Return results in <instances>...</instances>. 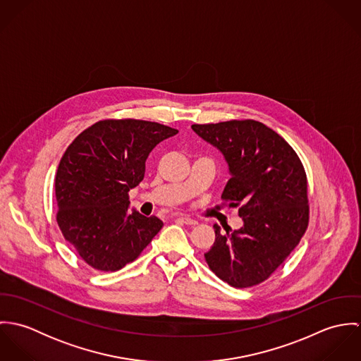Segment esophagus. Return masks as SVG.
Returning a JSON list of instances; mask_svg holds the SVG:
<instances>
[{"label": "esophagus", "mask_w": 361, "mask_h": 361, "mask_svg": "<svg viewBox=\"0 0 361 361\" xmlns=\"http://www.w3.org/2000/svg\"><path fill=\"white\" fill-rule=\"evenodd\" d=\"M178 219L182 221V222L186 224V225H196V224H197V221L193 219V218H190V216H179Z\"/></svg>", "instance_id": "1"}]
</instances>
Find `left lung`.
<instances>
[{"mask_svg":"<svg viewBox=\"0 0 361 361\" xmlns=\"http://www.w3.org/2000/svg\"><path fill=\"white\" fill-rule=\"evenodd\" d=\"M218 149L231 179L222 192L229 206L239 207L242 228L214 225L215 242L204 255L212 272L233 288L265 281L295 247L309 225L307 178L300 158L264 123L228 121L192 125Z\"/></svg>","mask_w":361,"mask_h":361,"instance_id":"1","label":"left lung"}]
</instances>
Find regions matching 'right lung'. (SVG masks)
<instances>
[{"instance_id": "add662e5", "label": "right lung", "mask_w": 361, "mask_h": 361, "mask_svg": "<svg viewBox=\"0 0 361 361\" xmlns=\"http://www.w3.org/2000/svg\"><path fill=\"white\" fill-rule=\"evenodd\" d=\"M176 129L139 119H105L83 130L62 155L55 176L56 222L76 253L100 271L139 257L162 228L157 216L129 211V190L146 159Z\"/></svg>"}]
</instances>
